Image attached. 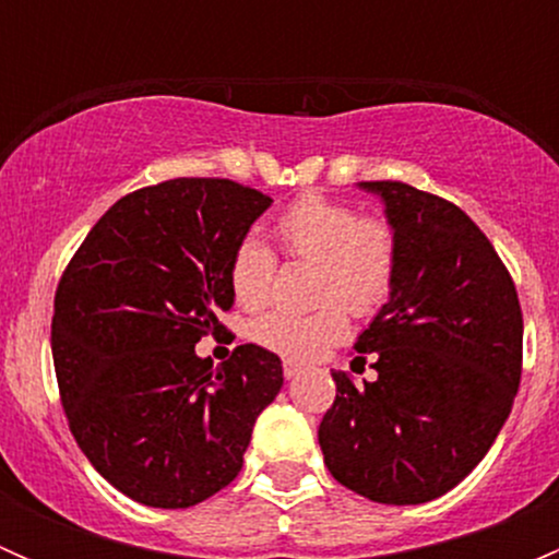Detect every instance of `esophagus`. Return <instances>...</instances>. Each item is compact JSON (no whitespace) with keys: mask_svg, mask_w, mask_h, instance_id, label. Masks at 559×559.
Instances as JSON below:
<instances>
[{"mask_svg":"<svg viewBox=\"0 0 559 559\" xmlns=\"http://www.w3.org/2000/svg\"><path fill=\"white\" fill-rule=\"evenodd\" d=\"M302 370H306V368H302L300 362H295V359H286V362H284V376H286V379H297V376H300Z\"/></svg>","mask_w":559,"mask_h":559,"instance_id":"esophagus-1","label":"esophagus"}]
</instances>
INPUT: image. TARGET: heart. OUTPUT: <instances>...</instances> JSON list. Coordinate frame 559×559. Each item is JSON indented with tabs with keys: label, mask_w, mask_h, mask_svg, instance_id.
<instances>
[{
	"label": "heart",
	"mask_w": 559,
	"mask_h": 559,
	"mask_svg": "<svg viewBox=\"0 0 559 559\" xmlns=\"http://www.w3.org/2000/svg\"><path fill=\"white\" fill-rule=\"evenodd\" d=\"M275 238L292 259L316 262V302H341L346 311H379L392 292L397 246L381 218H359L346 202L308 194L286 207L275 222ZM275 275V253L262 240L246 238L235 248L229 286L243 308L267 302ZM346 316L337 306L313 313L275 311L253 324L259 346L286 359H316L346 337Z\"/></svg>",
	"instance_id": "obj_1"
}]
</instances>
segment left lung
I'll return each mask as SVG.
<instances>
[{
  "label": "left lung",
  "instance_id": "1",
  "mask_svg": "<svg viewBox=\"0 0 559 559\" xmlns=\"http://www.w3.org/2000/svg\"><path fill=\"white\" fill-rule=\"evenodd\" d=\"M357 186L384 205L397 264L389 300L354 343V362L365 368L370 354L379 379L332 373L319 447L352 492L419 506L454 489L503 430L522 376V311L509 270L460 207L400 180Z\"/></svg>",
  "mask_w": 559,
  "mask_h": 559
}]
</instances>
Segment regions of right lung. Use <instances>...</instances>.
I'll list each match as a JSON object with an SVG mask.
<instances>
[{
	"instance_id": "1",
	"label": "right lung",
	"mask_w": 559,
	"mask_h": 559,
	"mask_svg": "<svg viewBox=\"0 0 559 559\" xmlns=\"http://www.w3.org/2000/svg\"><path fill=\"white\" fill-rule=\"evenodd\" d=\"M273 200L224 178L121 197L56 289L50 348L81 452L118 492L189 509L235 481L257 416L284 386L262 346L213 368L202 335L235 306L229 264Z\"/></svg>"
}]
</instances>
